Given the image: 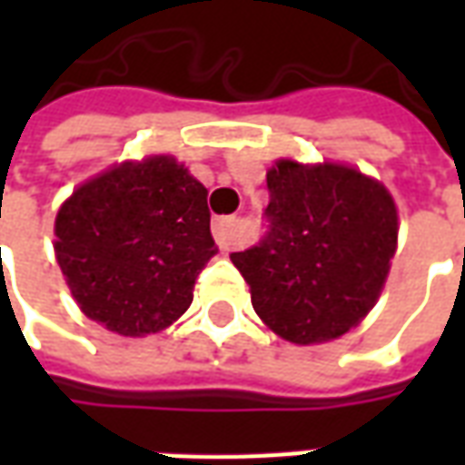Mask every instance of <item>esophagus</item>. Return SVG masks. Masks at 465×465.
Here are the masks:
<instances>
[{
	"mask_svg": "<svg viewBox=\"0 0 465 465\" xmlns=\"http://www.w3.org/2000/svg\"><path fill=\"white\" fill-rule=\"evenodd\" d=\"M212 233L216 243H219V249L229 252L236 243V239H239V222L233 216H219V219H213Z\"/></svg>",
	"mask_w": 465,
	"mask_h": 465,
	"instance_id": "34e87169",
	"label": "esophagus"
}]
</instances>
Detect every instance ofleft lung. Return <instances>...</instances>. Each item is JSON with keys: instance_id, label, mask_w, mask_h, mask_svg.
Instances as JSON below:
<instances>
[{"instance_id": "left-lung-1", "label": "left lung", "mask_w": 465, "mask_h": 465, "mask_svg": "<svg viewBox=\"0 0 465 465\" xmlns=\"http://www.w3.org/2000/svg\"><path fill=\"white\" fill-rule=\"evenodd\" d=\"M262 242L232 253L253 312L292 343L339 339L373 309L399 239L386 186L341 163L279 159Z\"/></svg>"}]
</instances>
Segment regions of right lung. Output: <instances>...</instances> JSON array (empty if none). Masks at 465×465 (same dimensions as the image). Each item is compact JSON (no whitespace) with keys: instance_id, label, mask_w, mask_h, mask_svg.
I'll return each instance as SVG.
<instances>
[{"instance_id":"obj_1","label":"right lung","mask_w":465,"mask_h":465,"mask_svg":"<svg viewBox=\"0 0 465 465\" xmlns=\"http://www.w3.org/2000/svg\"><path fill=\"white\" fill-rule=\"evenodd\" d=\"M206 189L173 156L124 162L56 213L54 252L79 309L122 336L166 329L216 253Z\"/></svg>"}]
</instances>
